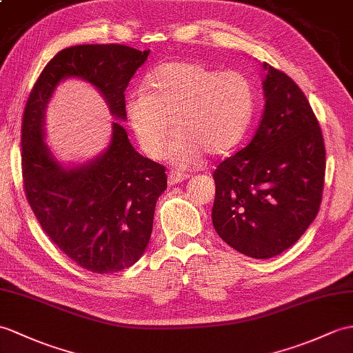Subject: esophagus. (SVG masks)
Segmentation results:
<instances>
[{
	"label": "esophagus",
	"mask_w": 353,
	"mask_h": 353,
	"mask_svg": "<svg viewBox=\"0 0 353 353\" xmlns=\"http://www.w3.org/2000/svg\"><path fill=\"white\" fill-rule=\"evenodd\" d=\"M188 176L180 173V171H173V173L168 174V185H177L180 182H183V180H186Z\"/></svg>",
	"instance_id": "obj_1"
}]
</instances>
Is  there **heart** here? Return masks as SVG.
<instances>
[{
    "label": "heart",
    "mask_w": 353,
    "mask_h": 353,
    "mask_svg": "<svg viewBox=\"0 0 353 353\" xmlns=\"http://www.w3.org/2000/svg\"><path fill=\"white\" fill-rule=\"evenodd\" d=\"M145 89L126 99L128 120L141 149L158 158L168 145V158L191 167L209 153L232 152L247 132L254 110L248 78L237 70L218 72L199 61H167L145 78Z\"/></svg>",
    "instance_id": "1"
}]
</instances>
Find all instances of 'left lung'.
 Listing matches in <instances>:
<instances>
[{
    "mask_svg": "<svg viewBox=\"0 0 353 353\" xmlns=\"http://www.w3.org/2000/svg\"><path fill=\"white\" fill-rule=\"evenodd\" d=\"M265 110L251 143L216 167L212 221L221 239L252 259L290 248L322 201L325 144L302 90L261 64Z\"/></svg>",
    "mask_w": 353,
    "mask_h": 353,
    "instance_id": "8db88e82",
    "label": "left lung"
}]
</instances>
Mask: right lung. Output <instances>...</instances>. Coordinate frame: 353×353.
I'll return each mask as SVG.
<instances>
[{
  "instance_id": "add662e5",
  "label": "right lung",
  "mask_w": 353,
  "mask_h": 353,
  "mask_svg": "<svg viewBox=\"0 0 353 353\" xmlns=\"http://www.w3.org/2000/svg\"><path fill=\"white\" fill-rule=\"evenodd\" d=\"M125 45H77L46 64L22 119V177L45 233L65 256L96 274L132 266L150 241L154 206L167 190L165 167L144 158L125 128V90L149 57ZM83 79L101 93L113 118L112 139L97 157L63 164L44 141V114L54 88Z\"/></svg>"
}]
</instances>
